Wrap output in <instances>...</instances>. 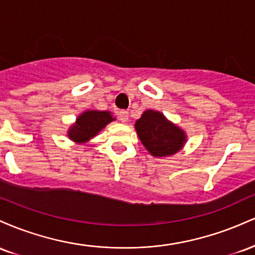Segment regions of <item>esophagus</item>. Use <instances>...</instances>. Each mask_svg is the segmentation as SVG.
Masks as SVG:
<instances>
[{
    "instance_id": "obj_1",
    "label": "esophagus",
    "mask_w": 255,
    "mask_h": 255,
    "mask_svg": "<svg viewBox=\"0 0 255 255\" xmlns=\"http://www.w3.org/2000/svg\"><path fill=\"white\" fill-rule=\"evenodd\" d=\"M118 118H119V120L121 122H127L128 121V118H129V116H128V113L127 111H125V110H122V111H119L118 113Z\"/></svg>"
}]
</instances>
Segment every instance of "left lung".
I'll return each instance as SVG.
<instances>
[{
	"label": "left lung",
	"mask_w": 255,
	"mask_h": 255,
	"mask_svg": "<svg viewBox=\"0 0 255 255\" xmlns=\"http://www.w3.org/2000/svg\"><path fill=\"white\" fill-rule=\"evenodd\" d=\"M137 136L152 156H172L183 147L186 133L159 111L146 110L135 122Z\"/></svg>",
	"instance_id": "1"
}]
</instances>
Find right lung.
I'll return each instance as SVG.
<instances>
[{
  "instance_id": "right-lung-1",
  "label": "right lung",
  "mask_w": 255,
  "mask_h": 255,
  "mask_svg": "<svg viewBox=\"0 0 255 255\" xmlns=\"http://www.w3.org/2000/svg\"><path fill=\"white\" fill-rule=\"evenodd\" d=\"M110 111L87 110L79 115L74 125L68 130V137L73 141L86 142L91 137L96 136L108 124L114 121Z\"/></svg>"
}]
</instances>
